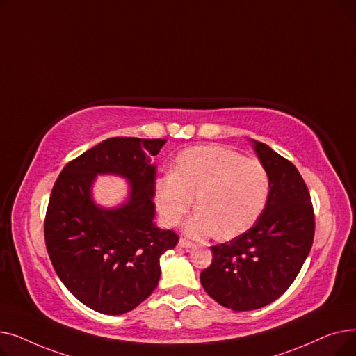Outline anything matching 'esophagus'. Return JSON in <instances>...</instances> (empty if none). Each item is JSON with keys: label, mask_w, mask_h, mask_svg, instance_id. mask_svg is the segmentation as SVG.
<instances>
[{"label": "esophagus", "mask_w": 356, "mask_h": 356, "mask_svg": "<svg viewBox=\"0 0 356 356\" xmlns=\"http://www.w3.org/2000/svg\"><path fill=\"white\" fill-rule=\"evenodd\" d=\"M179 247H180V248H186V250H188V248H193V247H195V244H193V242L188 241V239H183V238H180V239H179Z\"/></svg>", "instance_id": "esophagus-1"}]
</instances>
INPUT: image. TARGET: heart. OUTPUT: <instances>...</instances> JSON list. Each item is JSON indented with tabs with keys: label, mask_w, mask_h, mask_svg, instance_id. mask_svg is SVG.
<instances>
[{
	"label": "heart",
	"mask_w": 356,
	"mask_h": 356,
	"mask_svg": "<svg viewBox=\"0 0 356 356\" xmlns=\"http://www.w3.org/2000/svg\"><path fill=\"white\" fill-rule=\"evenodd\" d=\"M270 175L257 159H245L219 145L193 147L176 159L173 173L156 180L157 211L167 227H176L196 197L197 212L186 234L234 238L248 231L263 215L270 197Z\"/></svg>",
	"instance_id": "b5f03b06"
}]
</instances>
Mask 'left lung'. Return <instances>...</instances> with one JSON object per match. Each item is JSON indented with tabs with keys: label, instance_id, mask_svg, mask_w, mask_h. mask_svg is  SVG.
I'll list each match as a JSON object with an SVG mask.
<instances>
[{
	"label": "left lung",
	"instance_id": "1",
	"mask_svg": "<svg viewBox=\"0 0 356 356\" xmlns=\"http://www.w3.org/2000/svg\"><path fill=\"white\" fill-rule=\"evenodd\" d=\"M251 141L270 175L267 207L247 232L211 247L212 264L200 273L204 291L235 312L277 300L294 282L314 238L310 193L296 165L267 144Z\"/></svg>",
	"mask_w": 356,
	"mask_h": 356
}]
</instances>
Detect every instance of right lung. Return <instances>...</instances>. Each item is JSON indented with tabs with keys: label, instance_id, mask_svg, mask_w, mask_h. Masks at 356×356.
<instances>
[{
	"label": "right lung",
	"instance_id": "add662e5",
	"mask_svg": "<svg viewBox=\"0 0 356 356\" xmlns=\"http://www.w3.org/2000/svg\"><path fill=\"white\" fill-rule=\"evenodd\" d=\"M165 140L108 138L69 161L56 180L44 219V239L56 274L92 310L124 314L154 291L160 257L179 236L154 223L156 164ZM98 174L130 181L127 202L99 207L91 197Z\"/></svg>",
	"mask_w": 356,
	"mask_h": 356
}]
</instances>
